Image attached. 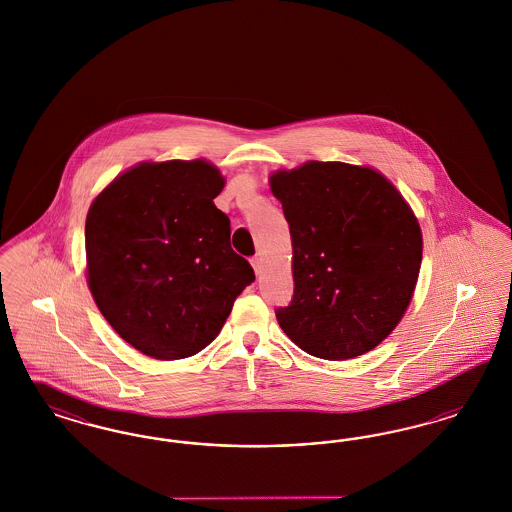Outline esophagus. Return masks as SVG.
<instances>
[{
	"mask_svg": "<svg viewBox=\"0 0 512 512\" xmlns=\"http://www.w3.org/2000/svg\"><path fill=\"white\" fill-rule=\"evenodd\" d=\"M251 265H253L257 274H261V272H263V259H261L259 255H255V257L251 259Z\"/></svg>",
	"mask_w": 512,
	"mask_h": 512,
	"instance_id": "34e87169",
	"label": "esophagus"
}]
</instances>
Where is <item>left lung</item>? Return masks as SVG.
Returning a JSON list of instances; mask_svg holds the SVG:
<instances>
[{
	"label": "left lung",
	"instance_id": "8db88e82",
	"mask_svg": "<svg viewBox=\"0 0 512 512\" xmlns=\"http://www.w3.org/2000/svg\"><path fill=\"white\" fill-rule=\"evenodd\" d=\"M292 234L293 299L276 318L313 357L372 351L413 299L422 230L411 205L376 169L307 161L268 176Z\"/></svg>",
	"mask_w": 512,
	"mask_h": 512
}]
</instances>
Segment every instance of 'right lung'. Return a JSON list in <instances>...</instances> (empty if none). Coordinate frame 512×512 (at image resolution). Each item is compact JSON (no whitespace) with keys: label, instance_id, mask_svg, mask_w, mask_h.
Segmentation results:
<instances>
[{"label":"right lung","instance_id":"1","mask_svg":"<svg viewBox=\"0 0 512 512\" xmlns=\"http://www.w3.org/2000/svg\"><path fill=\"white\" fill-rule=\"evenodd\" d=\"M224 184L205 159L144 161L88 209V288L111 328L147 357L174 361L205 349L255 280L213 203Z\"/></svg>","mask_w":512,"mask_h":512}]
</instances>
